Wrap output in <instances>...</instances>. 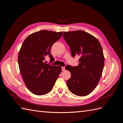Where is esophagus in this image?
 <instances>
[{
	"label": "esophagus",
	"mask_w": 123,
	"mask_h": 123,
	"mask_svg": "<svg viewBox=\"0 0 123 123\" xmlns=\"http://www.w3.org/2000/svg\"><path fill=\"white\" fill-rule=\"evenodd\" d=\"M62 71H65V67H62Z\"/></svg>",
	"instance_id": "obj_1"
}]
</instances>
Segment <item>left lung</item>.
Returning <instances> with one entry per match:
<instances>
[{"mask_svg": "<svg viewBox=\"0 0 123 123\" xmlns=\"http://www.w3.org/2000/svg\"><path fill=\"white\" fill-rule=\"evenodd\" d=\"M63 37L72 57H80L77 66L66 67L71 74L67 81L68 88L76 95L86 96L94 90L102 76L105 58L101 44L94 36L81 30L64 32Z\"/></svg>", "mask_w": 123, "mask_h": 123, "instance_id": "obj_1", "label": "left lung"}]
</instances>
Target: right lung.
<instances>
[{"mask_svg":"<svg viewBox=\"0 0 123 123\" xmlns=\"http://www.w3.org/2000/svg\"><path fill=\"white\" fill-rule=\"evenodd\" d=\"M62 33L42 30L29 35L22 44L18 65L26 87L33 94L43 95L50 92L62 71L61 66L46 64L44 60L47 55L53 58L51 48Z\"/></svg>","mask_w":123,"mask_h":123,"instance_id":"obj_1","label":"right lung"}]
</instances>
